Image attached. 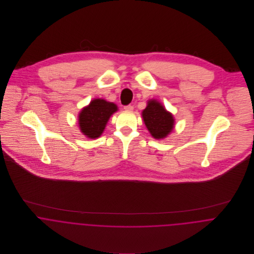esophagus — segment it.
<instances>
[{
    "mask_svg": "<svg viewBox=\"0 0 254 254\" xmlns=\"http://www.w3.org/2000/svg\"><path fill=\"white\" fill-rule=\"evenodd\" d=\"M124 109H125L126 111H132V110L134 109V107H133L132 105H128V106H125V107H124Z\"/></svg>",
    "mask_w": 254,
    "mask_h": 254,
    "instance_id": "obj_1",
    "label": "esophagus"
}]
</instances>
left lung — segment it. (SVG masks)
Returning <instances> with one entry per match:
<instances>
[{"label":"left lung","mask_w":254,"mask_h":254,"mask_svg":"<svg viewBox=\"0 0 254 254\" xmlns=\"http://www.w3.org/2000/svg\"><path fill=\"white\" fill-rule=\"evenodd\" d=\"M147 130L154 139H163L170 134L174 128V118L170 112L155 100L147 102V106L142 112Z\"/></svg>","instance_id":"1"}]
</instances>
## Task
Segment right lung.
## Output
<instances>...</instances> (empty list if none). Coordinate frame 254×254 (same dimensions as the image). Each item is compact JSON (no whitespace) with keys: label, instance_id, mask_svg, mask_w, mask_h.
<instances>
[{"label":"right lung","instance_id":"1","mask_svg":"<svg viewBox=\"0 0 254 254\" xmlns=\"http://www.w3.org/2000/svg\"><path fill=\"white\" fill-rule=\"evenodd\" d=\"M117 111V106L102 99L93 100L90 105L79 113V128L90 139L99 138L109 121V117Z\"/></svg>","mask_w":254,"mask_h":254}]
</instances>
